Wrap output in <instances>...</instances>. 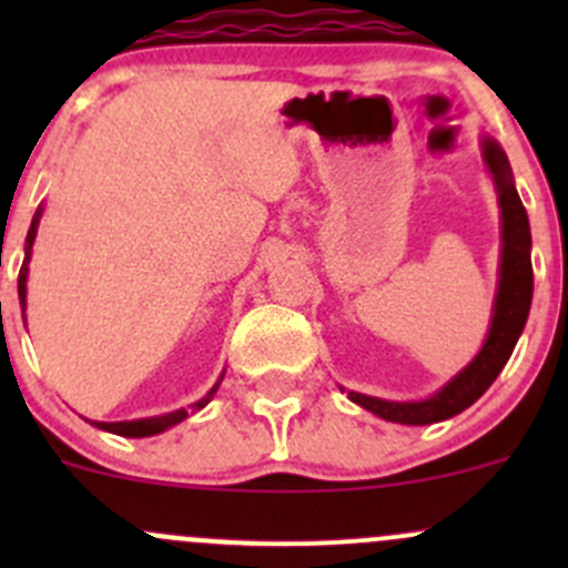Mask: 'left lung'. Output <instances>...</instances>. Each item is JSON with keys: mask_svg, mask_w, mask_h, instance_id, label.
Masks as SVG:
<instances>
[{"mask_svg": "<svg viewBox=\"0 0 568 568\" xmlns=\"http://www.w3.org/2000/svg\"><path fill=\"white\" fill-rule=\"evenodd\" d=\"M480 156H484L486 173L491 175L497 192V205H500V268H497V294L495 307H491L489 332L480 346V352L469 359L467 365L445 382L437 393L420 400H387L374 398L365 393H348L363 409L374 412L376 417L400 426H428V423L448 420L459 412L473 406L491 387L519 335L528 321L532 302V266H530V222L523 200H519L517 186H514L511 164H508L506 151L500 142L491 136H480ZM343 390V387H341Z\"/></svg>", "mask_w": 568, "mask_h": 568, "instance_id": "1", "label": "left lung"}]
</instances>
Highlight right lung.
<instances>
[{
	"label": "right lung",
	"mask_w": 568,
	"mask_h": 568,
	"mask_svg": "<svg viewBox=\"0 0 568 568\" xmlns=\"http://www.w3.org/2000/svg\"><path fill=\"white\" fill-rule=\"evenodd\" d=\"M40 216H43V205L36 211V216H32V225H30V233H27V244H24V263H21V272H19V300H21V313L27 311V274H30V257H32V244H36V236H38V225H40ZM225 376V374H222ZM222 376L216 379V385L211 387L209 393L203 395L200 400H194V404H189V409H175V412H168V415H156V417H142V420H118V423H101V420H90L95 428H101V432H109V434H120V437H153V434H162L168 432V428L178 426L181 420H186L192 412L203 409L205 404H209L211 398H214V393L220 390V382Z\"/></svg>",
	"instance_id": "obj_1"
}]
</instances>
